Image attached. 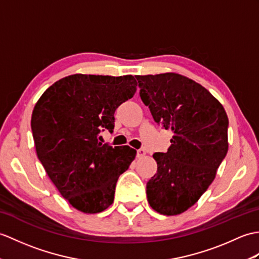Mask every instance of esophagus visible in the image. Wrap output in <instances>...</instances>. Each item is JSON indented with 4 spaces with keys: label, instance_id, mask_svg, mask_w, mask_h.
I'll list each match as a JSON object with an SVG mask.
<instances>
[{
    "label": "esophagus",
    "instance_id": "34e87169",
    "mask_svg": "<svg viewBox=\"0 0 259 259\" xmlns=\"http://www.w3.org/2000/svg\"><path fill=\"white\" fill-rule=\"evenodd\" d=\"M146 150L144 149H139V150H137V157L138 158H143L144 155H146Z\"/></svg>",
    "mask_w": 259,
    "mask_h": 259
}]
</instances>
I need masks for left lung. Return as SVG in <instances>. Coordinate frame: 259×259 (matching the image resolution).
<instances>
[{
    "mask_svg": "<svg viewBox=\"0 0 259 259\" xmlns=\"http://www.w3.org/2000/svg\"><path fill=\"white\" fill-rule=\"evenodd\" d=\"M142 102L158 124L171 130V146L153 154L157 173L147 183L150 206L178 215L197 202L228 149V118L207 89L174 73L136 76Z\"/></svg>",
    "mask_w": 259,
    "mask_h": 259,
    "instance_id": "obj_1",
    "label": "left lung"
}]
</instances>
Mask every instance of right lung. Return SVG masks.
Returning <instances> with one entry per match:
<instances>
[{
	"mask_svg": "<svg viewBox=\"0 0 259 259\" xmlns=\"http://www.w3.org/2000/svg\"><path fill=\"white\" fill-rule=\"evenodd\" d=\"M136 89L131 75L76 74L53 83L34 107L31 127L40 163L62 196L83 213L111 205L118 178L136 157L128 146L99 141Z\"/></svg>",
	"mask_w": 259,
	"mask_h": 259,
	"instance_id": "1",
	"label": "right lung"
}]
</instances>
